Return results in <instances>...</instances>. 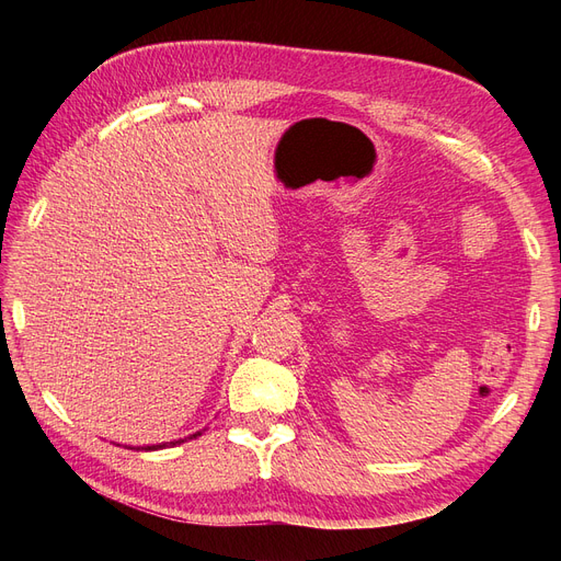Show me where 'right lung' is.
<instances>
[{
    "label": "right lung",
    "instance_id": "add662e5",
    "mask_svg": "<svg viewBox=\"0 0 561 561\" xmlns=\"http://www.w3.org/2000/svg\"><path fill=\"white\" fill-rule=\"evenodd\" d=\"M196 435H201V433H194V435H190V439H192V437H196ZM182 443H186V437H182V439H173V443H161V445H147V447H130V449H145V451H157V449H163V447H175V445H182Z\"/></svg>",
    "mask_w": 561,
    "mask_h": 561
}]
</instances>
